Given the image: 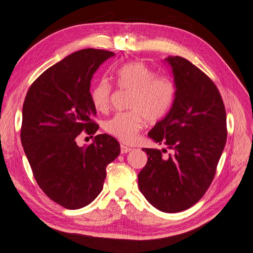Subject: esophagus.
Listing matches in <instances>:
<instances>
[{
	"mask_svg": "<svg viewBox=\"0 0 253 253\" xmlns=\"http://www.w3.org/2000/svg\"><path fill=\"white\" fill-rule=\"evenodd\" d=\"M130 151H131V148L130 147H126V145H123V144L120 145V152L122 153V155H125V153H127V152H130Z\"/></svg>",
	"mask_w": 253,
	"mask_h": 253,
	"instance_id": "obj_1",
	"label": "esophagus"
}]
</instances>
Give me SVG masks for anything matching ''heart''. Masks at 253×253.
Segmentation results:
<instances>
[{"label": "heart", "instance_id": "obj_1", "mask_svg": "<svg viewBox=\"0 0 253 253\" xmlns=\"http://www.w3.org/2000/svg\"><path fill=\"white\" fill-rule=\"evenodd\" d=\"M116 84L122 90L131 91L128 108L118 113L104 123L105 131L123 143L137 139L145 120L158 122L169 113L174 102L175 85L168 77L156 76L155 72L141 62H130L115 73ZM113 85L105 79L98 82L91 91L92 102L98 112L110 107Z\"/></svg>", "mask_w": 253, "mask_h": 253}]
</instances>
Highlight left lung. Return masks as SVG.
<instances>
[{
  "label": "left lung",
  "mask_w": 253,
  "mask_h": 253,
  "mask_svg": "<svg viewBox=\"0 0 253 253\" xmlns=\"http://www.w3.org/2000/svg\"><path fill=\"white\" fill-rule=\"evenodd\" d=\"M176 87L168 115L148 133L170 153L144 148L148 156L138 174L140 192L164 212H179L193 206L213 179L226 141V114L212 80L187 59L168 57Z\"/></svg>",
  "instance_id": "8db88e82"
}]
</instances>
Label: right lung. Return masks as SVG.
I'll use <instances>...</instances> for the list:
<instances>
[{
	"label": "right lung",
	"mask_w": 253,
	"mask_h": 253,
	"mask_svg": "<svg viewBox=\"0 0 253 253\" xmlns=\"http://www.w3.org/2000/svg\"><path fill=\"white\" fill-rule=\"evenodd\" d=\"M115 53L83 49L49 67L31 84L22 107L21 144L36 182L49 199L67 209L89 205L101 193L106 166L119 156L118 140L107 134L79 147L76 137L93 135L96 109L93 74Z\"/></svg>",
	"instance_id": "obj_1"
}]
</instances>
